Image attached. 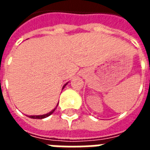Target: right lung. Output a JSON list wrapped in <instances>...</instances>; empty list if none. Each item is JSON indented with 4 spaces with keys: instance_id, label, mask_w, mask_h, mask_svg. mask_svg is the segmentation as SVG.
Wrapping results in <instances>:
<instances>
[{
    "instance_id": "add662e5",
    "label": "right lung",
    "mask_w": 150,
    "mask_h": 150,
    "mask_svg": "<svg viewBox=\"0 0 150 150\" xmlns=\"http://www.w3.org/2000/svg\"><path fill=\"white\" fill-rule=\"evenodd\" d=\"M67 84V83H66V84L64 85L63 87H62V89L65 88V86ZM57 106H58V105H57ZM57 106H56V107H57ZM55 109H56V108H54L52 111H50V112L46 113V114H44V115H39V116H29L30 118H32V119H43V118H46V117H47V116H50V115H51V114H52V113L54 112V110H55Z\"/></svg>"
}]
</instances>
